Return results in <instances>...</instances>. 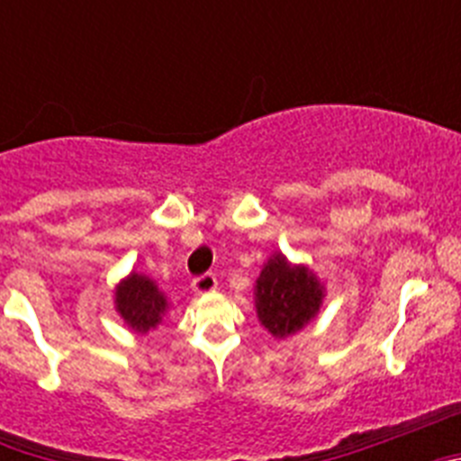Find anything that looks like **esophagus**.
I'll use <instances>...</instances> for the list:
<instances>
[{"instance_id": "esophagus-1", "label": "esophagus", "mask_w": 461, "mask_h": 461, "mask_svg": "<svg viewBox=\"0 0 461 461\" xmlns=\"http://www.w3.org/2000/svg\"><path fill=\"white\" fill-rule=\"evenodd\" d=\"M191 286H194L195 293H210V291H214V288H217V276L212 275V272L198 275L194 279V284H191Z\"/></svg>"}]
</instances>
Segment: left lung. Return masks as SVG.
<instances>
[{
  "label": "left lung",
  "instance_id": "1",
  "mask_svg": "<svg viewBox=\"0 0 461 461\" xmlns=\"http://www.w3.org/2000/svg\"><path fill=\"white\" fill-rule=\"evenodd\" d=\"M323 300V286L307 267L288 266L275 254L256 281V309L260 323L284 339L316 316Z\"/></svg>",
  "mask_w": 461,
  "mask_h": 461
}]
</instances>
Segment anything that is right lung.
<instances>
[{
    "mask_svg": "<svg viewBox=\"0 0 461 461\" xmlns=\"http://www.w3.org/2000/svg\"><path fill=\"white\" fill-rule=\"evenodd\" d=\"M115 304L122 319L136 332H148L157 328L166 312V297L158 293V288L148 276H140L136 272L120 284L115 291Z\"/></svg>",
    "mask_w": 461,
    "mask_h": 461,
    "instance_id": "right-lung-1",
    "label": "right lung"
}]
</instances>
